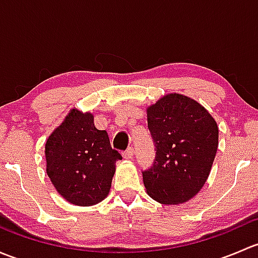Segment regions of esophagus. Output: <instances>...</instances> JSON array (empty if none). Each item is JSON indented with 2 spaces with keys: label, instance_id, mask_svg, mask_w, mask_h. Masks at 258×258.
I'll return each instance as SVG.
<instances>
[{
  "label": "esophagus",
  "instance_id": "1",
  "mask_svg": "<svg viewBox=\"0 0 258 258\" xmlns=\"http://www.w3.org/2000/svg\"><path fill=\"white\" fill-rule=\"evenodd\" d=\"M132 156H134V148L128 147V148H127V150L123 152V157L126 158V160H130V158H132Z\"/></svg>",
  "mask_w": 258,
  "mask_h": 258
}]
</instances>
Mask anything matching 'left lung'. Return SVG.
<instances>
[{
    "mask_svg": "<svg viewBox=\"0 0 258 258\" xmlns=\"http://www.w3.org/2000/svg\"><path fill=\"white\" fill-rule=\"evenodd\" d=\"M148 130L156 146L144 184L162 205L184 204L196 196L212 168L218 127L209 111L181 93H168L147 107Z\"/></svg>",
    "mask_w": 258,
    "mask_h": 258,
    "instance_id": "8db88e82",
    "label": "left lung"
}]
</instances>
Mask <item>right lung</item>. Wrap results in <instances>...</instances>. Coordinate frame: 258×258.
Here are the masks:
<instances>
[{
    "mask_svg": "<svg viewBox=\"0 0 258 258\" xmlns=\"http://www.w3.org/2000/svg\"><path fill=\"white\" fill-rule=\"evenodd\" d=\"M46 172L56 191L70 204L93 206L111 189L116 161L105 130H97L93 114L72 108L45 145Z\"/></svg>",
    "mask_w": 258,
    "mask_h": 258,
    "instance_id": "obj_1",
    "label": "right lung"
}]
</instances>
